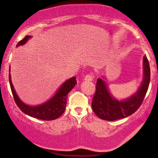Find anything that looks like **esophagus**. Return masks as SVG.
<instances>
[{
  "mask_svg": "<svg viewBox=\"0 0 158 158\" xmlns=\"http://www.w3.org/2000/svg\"><path fill=\"white\" fill-rule=\"evenodd\" d=\"M94 79V77L92 74H88V75L85 76V81H92Z\"/></svg>",
  "mask_w": 158,
  "mask_h": 158,
  "instance_id": "1",
  "label": "esophagus"
}]
</instances>
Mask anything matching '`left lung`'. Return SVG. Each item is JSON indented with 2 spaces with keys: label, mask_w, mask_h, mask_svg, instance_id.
I'll list each match as a JSON object with an SVG mask.
<instances>
[{
  "label": "left lung",
  "mask_w": 158,
  "mask_h": 158,
  "mask_svg": "<svg viewBox=\"0 0 158 158\" xmlns=\"http://www.w3.org/2000/svg\"><path fill=\"white\" fill-rule=\"evenodd\" d=\"M143 81L138 89L129 97L120 100L110 94L104 77L97 79L96 93L92 100V109L99 118L108 121L117 120L131 115L138 109L150 82L149 63L146 56H143Z\"/></svg>",
  "instance_id": "left-lung-1"
}]
</instances>
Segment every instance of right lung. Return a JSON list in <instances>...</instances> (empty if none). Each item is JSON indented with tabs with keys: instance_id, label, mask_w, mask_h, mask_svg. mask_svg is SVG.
<instances>
[{
	"instance_id": "1",
	"label": "right lung",
	"mask_w": 158,
	"mask_h": 158,
	"mask_svg": "<svg viewBox=\"0 0 158 158\" xmlns=\"http://www.w3.org/2000/svg\"><path fill=\"white\" fill-rule=\"evenodd\" d=\"M31 38V35L25 36L24 39H23L18 43L16 48L25 44ZM9 80H10L11 90H12L14 99H15L16 105L21 109V111H23V113L30 117L43 119V120L56 119L59 118L61 114L64 113L65 108H66L68 94L77 84L75 77L70 78L61 84V86L56 91L55 94L46 102L42 104L38 105V106H30V105H27L22 102L18 94H16L12 80H11L10 68L9 70Z\"/></svg>"
}]
</instances>
